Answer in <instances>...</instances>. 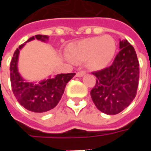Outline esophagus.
Here are the masks:
<instances>
[{"label":"esophagus","instance_id":"1","mask_svg":"<svg viewBox=\"0 0 151 151\" xmlns=\"http://www.w3.org/2000/svg\"><path fill=\"white\" fill-rule=\"evenodd\" d=\"M86 73L84 72V71H80V72H78L77 73V77H78V78H82V77H83V76L85 75Z\"/></svg>","mask_w":151,"mask_h":151}]
</instances>
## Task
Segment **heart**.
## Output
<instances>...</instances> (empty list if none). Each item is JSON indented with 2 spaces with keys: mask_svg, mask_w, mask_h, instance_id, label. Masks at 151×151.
<instances>
[{
  "mask_svg": "<svg viewBox=\"0 0 151 151\" xmlns=\"http://www.w3.org/2000/svg\"><path fill=\"white\" fill-rule=\"evenodd\" d=\"M116 41L110 35L95 36L70 43L69 59L74 62L87 61L90 69L100 70L109 65L116 52Z\"/></svg>",
  "mask_w": 151,
  "mask_h": 151,
  "instance_id": "heart-1",
  "label": "heart"
}]
</instances>
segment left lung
Wrapping results in <instances>:
<instances>
[{"instance_id": "1", "label": "left lung", "mask_w": 151, "mask_h": 151, "mask_svg": "<svg viewBox=\"0 0 151 151\" xmlns=\"http://www.w3.org/2000/svg\"><path fill=\"white\" fill-rule=\"evenodd\" d=\"M92 73L97 79L91 96L99 111L116 115L129 106L137 95L139 62L126 40H120V52L111 66Z\"/></svg>"}]
</instances>
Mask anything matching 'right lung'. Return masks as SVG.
Masks as SVG:
<instances>
[{
	"label": "right lung",
	"mask_w": 151,
	"mask_h": 151,
	"mask_svg": "<svg viewBox=\"0 0 151 151\" xmlns=\"http://www.w3.org/2000/svg\"><path fill=\"white\" fill-rule=\"evenodd\" d=\"M38 40L46 42L47 35H37L26 42ZM26 43L18 47L14 53L10 63V82L13 93L20 104L33 112L43 113L52 110L59 103L65 91L66 84L75 75L74 73H60L54 77L49 76L39 83L28 82L18 72V62L19 52Z\"/></svg>",
	"instance_id": "1"
}]
</instances>
